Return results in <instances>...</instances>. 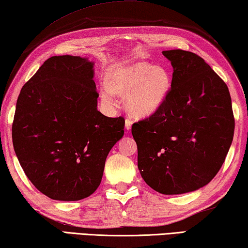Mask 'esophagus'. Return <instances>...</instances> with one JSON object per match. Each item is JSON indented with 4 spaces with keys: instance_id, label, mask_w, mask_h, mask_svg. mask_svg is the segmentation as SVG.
Masks as SVG:
<instances>
[{
    "instance_id": "esophagus-1",
    "label": "esophagus",
    "mask_w": 248,
    "mask_h": 248,
    "mask_svg": "<svg viewBox=\"0 0 248 248\" xmlns=\"http://www.w3.org/2000/svg\"><path fill=\"white\" fill-rule=\"evenodd\" d=\"M131 125H132V120L130 117H127L125 118V129L129 130V129H131Z\"/></svg>"
}]
</instances>
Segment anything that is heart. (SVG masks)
<instances>
[{"label":"heart","instance_id":"heart-1","mask_svg":"<svg viewBox=\"0 0 248 248\" xmlns=\"http://www.w3.org/2000/svg\"><path fill=\"white\" fill-rule=\"evenodd\" d=\"M171 76L165 66L137 62L118 65L108 73V83L101 86V97L113 103L116 94L128 95V108L136 116L145 117L157 111L167 99Z\"/></svg>","mask_w":248,"mask_h":248}]
</instances>
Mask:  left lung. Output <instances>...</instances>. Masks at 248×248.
<instances>
[{
	"label": "left lung",
	"instance_id": "8db88e82",
	"mask_svg": "<svg viewBox=\"0 0 248 248\" xmlns=\"http://www.w3.org/2000/svg\"><path fill=\"white\" fill-rule=\"evenodd\" d=\"M171 88L157 111L132 124L138 168L148 186L164 195L197 190L219 171L234 136L226 83L199 55L169 50Z\"/></svg>",
	"mask_w": 248,
	"mask_h": 248
}]
</instances>
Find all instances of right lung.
I'll list each match as a JSON object with an SVG mask.
<instances>
[{
  "instance_id": "1",
  "label": "right lung",
  "mask_w": 248,
  "mask_h": 248,
  "mask_svg": "<svg viewBox=\"0 0 248 248\" xmlns=\"http://www.w3.org/2000/svg\"><path fill=\"white\" fill-rule=\"evenodd\" d=\"M93 62L51 57L18 94L13 147L34 187L54 201L93 194L107 156L124 136V118L98 111Z\"/></svg>"
}]
</instances>
